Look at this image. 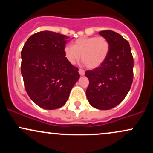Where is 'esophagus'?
I'll use <instances>...</instances> for the list:
<instances>
[{
	"label": "esophagus",
	"instance_id": "1",
	"mask_svg": "<svg viewBox=\"0 0 153 153\" xmlns=\"http://www.w3.org/2000/svg\"><path fill=\"white\" fill-rule=\"evenodd\" d=\"M78 72H79V73H80V75H85V71H84V70L79 69Z\"/></svg>",
	"mask_w": 153,
	"mask_h": 153
}]
</instances>
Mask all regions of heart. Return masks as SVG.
I'll return each mask as SVG.
<instances>
[{
    "label": "heart",
    "instance_id": "1",
    "mask_svg": "<svg viewBox=\"0 0 153 153\" xmlns=\"http://www.w3.org/2000/svg\"><path fill=\"white\" fill-rule=\"evenodd\" d=\"M109 51V41L104 36H82L75 40L73 46L66 45L64 54L67 61L71 65L76 64L81 55L85 65L94 69L106 60Z\"/></svg>",
    "mask_w": 153,
    "mask_h": 153
}]
</instances>
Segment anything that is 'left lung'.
<instances>
[{"label": "left lung", "instance_id": "obj_1", "mask_svg": "<svg viewBox=\"0 0 153 153\" xmlns=\"http://www.w3.org/2000/svg\"><path fill=\"white\" fill-rule=\"evenodd\" d=\"M99 34L109 41L110 51L101 65L85 71L89 80L86 96L94 108L108 110L119 105L130 90L134 60L129 42L120 34L111 30Z\"/></svg>", "mask_w": 153, "mask_h": 153}]
</instances>
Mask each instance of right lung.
<instances>
[{
    "mask_svg": "<svg viewBox=\"0 0 153 153\" xmlns=\"http://www.w3.org/2000/svg\"><path fill=\"white\" fill-rule=\"evenodd\" d=\"M65 35L43 31L31 35L22 50L21 72L26 93L45 109L62 107L80 78L65 57Z\"/></svg>",
    "mask_w": 153,
    "mask_h": 153,
    "instance_id": "1",
    "label": "right lung"
}]
</instances>
